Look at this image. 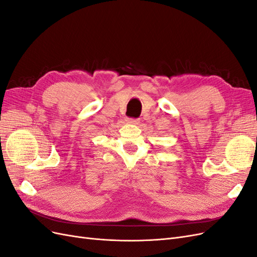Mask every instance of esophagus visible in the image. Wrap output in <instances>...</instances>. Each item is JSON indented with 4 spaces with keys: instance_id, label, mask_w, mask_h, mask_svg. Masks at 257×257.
<instances>
[{
    "instance_id": "esophagus-1",
    "label": "esophagus",
    "mask_w": 257,
    "mask_h": 257,
    "mask_svg": "<svg viewBox=\"0 0 257 257\" xmlns=\"http://www.w3.org/2000/svg\"><path fill=\"white\" fill-rule=\"evenodd\" d=\"M126 122L128 124H138L139 123V120L138 119H127Z\"/></svg>"
}]
</instances>
